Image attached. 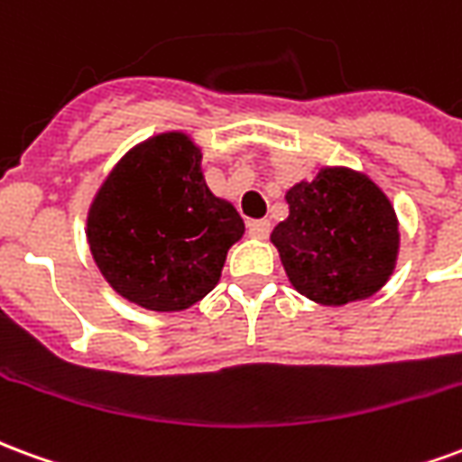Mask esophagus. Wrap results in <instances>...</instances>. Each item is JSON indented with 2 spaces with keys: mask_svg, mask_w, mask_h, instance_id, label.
<instances>
[{
  "mask_svg": "<svg viewBox=\"0 0 462 462\" xmlns=\"http://www.w3.org/2000/svg\"><path fill=\"white\" fill-rule=\"evenodd\" d=\"M271 234V221L258 218V221H248V236L251 238H268Z\"/></svg>",
  "mask_w": 462,
  "mask_h": 462,
  "instance_id": "esophagus-1",
  "label": "esophagus"
}]
</instances>
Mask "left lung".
Wrapping results in <instances>:
<instances>
[{
  "label": "left lung",
  "mask_w": 462,
  "mask_h": 462,
  "mask_svg": "<svg viewBox=\"0 0 462 462\" xmlns=\"http://www.w3.org/2000/svg\"><path fill=\"white\" fill-rule=\"evenodd\" d=\"M285 199L291 217L273 228L271 241L295 291L322 305H346L389 281L399 224L369 177L328 167Z\"/></svg>",
  "instance_id": "left-lung-1"
}]
</instances>
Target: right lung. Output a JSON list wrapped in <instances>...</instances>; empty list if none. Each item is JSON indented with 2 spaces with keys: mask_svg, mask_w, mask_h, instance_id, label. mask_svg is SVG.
Returning a JSON list of instances; mask_svg holds the SVG:
<instances>
[{
  "mask_svg": "<svg viewBox=\"0 0 462 462\" xmlns=\"http://www.w3.org/2000/svg\"><path fill=\"white\" fill-rule=\"evenodd\" d=\"M244 218L208 191L201 152L167 133L127 152L97 191L88 244L123 298L157 312L187 310L218 282Z\"/></svg>",
  "mask_w": 462,
  "mask_h": 462,
  "instance_id": "add662e5",
  "label": "right lung"
}]
</instances>
